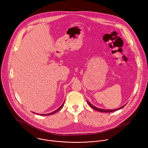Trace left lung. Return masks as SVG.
Listing matches in <instances>:
<instances>
[{"mask_svg":"<svg viewBox=\"0 0 148 148\" xmlns=\"http://www.w3.org/2000/svg\"><path fill=\"white\" fill-rule=\"evenodd\" d=\"M87 103H88V104L90 105V106L92 108H93L94 110H96V111H99V112H114V111H117V110H118L122 109V108H123V107L125 106V105H126V104H125V105H123V106H122V107H120V108H119L115 109V110H104V109H101V108H97L96 107L94 106L93 105H92V104H91L90 102H89L88 101H87Z\"/></svg>","mask_w":148,"mask_h":148,"instance_id":"1","label":"left lung"}]
</instances>
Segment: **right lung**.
Segmentation results:
<instances>
[{
  "label": "right lung",
  "instance_id": "1",
  "mask_svg": "<svg viewBox=\"0 0 148 148\" xmlns=\"http://www.w3.org/2000/svg\"><path fill=\"white\" fill-rule=\"evenodd\" d=\"M64 102H63V103L61 105V107H59L57 110H56L55 111H53V112H51V113H50V114H38V115H43V116H44V115H52V114H54V113H56V112H57V111H58L60 110H61L62 108V107L64 106ZM36 114V113H35Z\"/></svg>",
  "mask_w": 148,
  "mask_h": 148
}]
</instances>
